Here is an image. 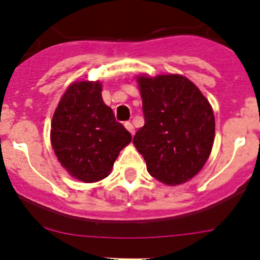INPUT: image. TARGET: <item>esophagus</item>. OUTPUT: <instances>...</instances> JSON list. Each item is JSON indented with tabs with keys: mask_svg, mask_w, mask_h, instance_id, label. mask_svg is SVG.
<instances>
[{
	"mask_svg": "<svg viewBox=\"0 0 260 260\" xmlns=\"http://www.w3.org/2000/svg\"><path fill=\"white\" fill-rule=\"evenodd\" d=\"M124 127L125 128H127V129L128 131H129V132H131V135H135V127H133V124H132V123H131V122H125L124 123Z\"/></svg>",
	"mask_w": 260,
	"mask_h": 260,
	"instance_id": "1",
	"label": "esophagus"
}]
</instances>
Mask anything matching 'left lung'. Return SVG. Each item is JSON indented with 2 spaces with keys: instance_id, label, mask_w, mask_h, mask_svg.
I'll return each mask as SVG.
<instances>
[{
  "instance_id": "left-lung-1",
  "label": "left lung",
  "mask_w": 260,
  "mask_h": 260,
  "mask_svg": "<svg viewBox=\"0 0 260 260\" xmlns=\"http://www.w3.org/2000/svg\"><path fill=\"white\" fill-rule=\"evenodd\" d=\"M137 80L145 125L133 143L152 177L167 185L186 182L210 156L215 137L210 103L182 75H141Z\"/></svg>"
}]
</instances>
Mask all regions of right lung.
Returning a JSON list of instances; mask_svg holds the SVG:
<instances>
[{
	"label": "right lung",
	"instance_id": "right-lung-1",
	"mask_svg": "<svg viewBox=\"0 0 260 260\" xmlns=\"http://www.w3.org/2000/svg\"><path fill=\"white\" fill-rule=\"evenodd\" d=\"M50 136L61 166L83 182L106 179L132 141L104 104L99 81H75L67 89L55 109Z\"/></svg>",
	"mask_w": 260,
	"mask_h": 260
}]
</instances>
